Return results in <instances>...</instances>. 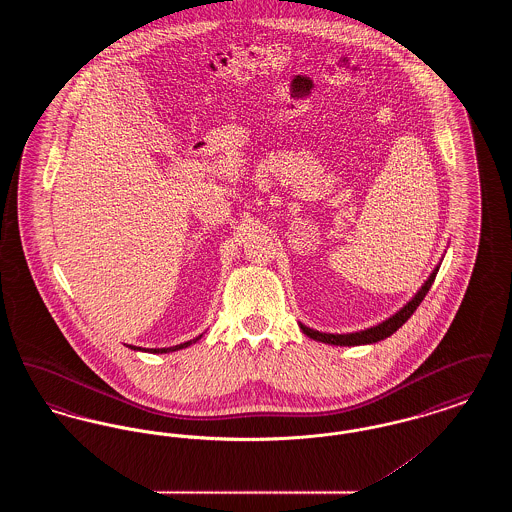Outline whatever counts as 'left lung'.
I'll list each match as a JSON object with an SVG mask.
<instances>
[{
  "instance_id": "left-lung-1",
  "label": "left lung",
  "mask_w": 512,
  "mask_h": 512,
  "mask_svg": "<svg viewBox=\"0 0 512 512\" xmlns=\"http://www.w3.org/2000/svg\"><path fill=\"white\" fill-rule=\"evenodd\" d=\"M441 265V263H439ZM439 265L432 270V274L428 276V280L420 286V290L414 293L413 299L403 305L395 315H391L390 318L382 320L380 324L376 326H370L365 330H359V332H347V334H330V332H318L313 330L309 326H305L303 322H299V328L303 330V334H307L309 338L313 340L322 341V343H328V345H341V347H353V345H368V343H376V341L386 340L390 338L391 334H395L409 318L416 311V307L422 303V299L426 297L428 290L432 288L434 280H436V274H438Z\"/></svg>"
}]
</instances>
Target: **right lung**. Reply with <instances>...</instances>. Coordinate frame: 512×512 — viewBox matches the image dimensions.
Segmentation results:
<instances>
[{
  "mask_svg": "<svg viewBox=\"0 0 512 512\" xmlns=\"http://www.w3.org/2000/svg\"><path fill=\"white\" fill-rule=\"evenodd\" d=\"M203 336V334H201ZM201 336H197L195 340L184 341V343H178V345H172V347H155V349H149V347H136V345H128L130 349L134 351H144V353H172V351H178V349H184V347H190L192 343L197 340H201Z\"/></svg>",
  "mask_w": 512,
  "mask_h": 512,
  "instance_id": "obj_1",
  "label": "right lung"
}]
</instances>
